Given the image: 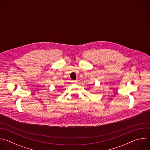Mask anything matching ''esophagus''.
<instances>
[{
  "mask_svg": "<svg viewBox=\"0 0 150 150\" xmlns=\"http://www.w3.org/2000/svg\"><path fill=\"white\" fill-rule=\"evenodd\" d=\"M73 83H77V80H73V81H71Z\"/></svg>",
  "mask_w": 150,
  "mask_h": 150,
  "instance_id": "1",
  "label": "esophagus"
}]
</instances>
